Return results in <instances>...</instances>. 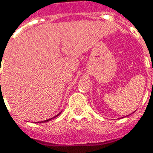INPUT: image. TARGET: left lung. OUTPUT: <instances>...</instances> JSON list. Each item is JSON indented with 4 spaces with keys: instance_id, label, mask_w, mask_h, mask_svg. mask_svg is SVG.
I'll list each match as a JSON object with an SVG mask.
<instances>
[{
    "instance_id": "obj_1",
    "label": "left lung",
    "mask_w": 153,
    "mask_h": 153,
    "mask_svg": "<svg viewBox=\"0 0 153 153\" xmlns=\"http://www.w3.org/2000/svg\"><path fill=\"white\" fill-rule=\"evenodd\" d=\"M127 116H128V115H127Z\"/></svg>"
}]
</instances>
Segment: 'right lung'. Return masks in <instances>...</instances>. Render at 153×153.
Here are the masks:
<instances>
[{"mask_svg": "<svg viewBox=\"0 0 153 153\" xmlns=\"http://www.w3.org/2000/svg\"><path fill=\"white\" fill-rule=\"evenodd\" d=\"M60 114H61V112L58 114H57L56 116H54L53 118H52V119H48V120H44V121H42V122H38V123H44V122H48V121H50L51 120H53V119H54V118H56V117H57V116H58V115H60Z\"/></svg>", "mask_w": 153, "mask_h": 153, "instance_id": "right-lung-1", "label": "right lung"}]
</instances>
